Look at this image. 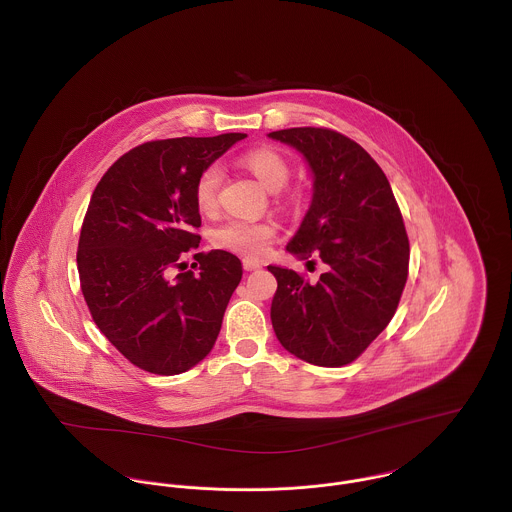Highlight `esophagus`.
I'll return each instance as SVG.
<instances>
[{
  "mask_svg": "<svg viewBox=\"0 0 512 512\" xmlns=\"http://www.w3.org/2000/svg\"><path fill=\"white\" fill-rule=\"evenodd\" d=\"M242 266H244L246 272H254V270H260V268H262V264H260L258 260H250V258H244V260H242Z\"/></svg>",
  "mask_w": 512,
  "mask_h": 512,
  "instance_id": "1",
  "label": "esophagus"
}]
</instances>
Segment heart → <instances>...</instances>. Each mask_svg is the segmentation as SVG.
Here are the masks:
<instances>
[{"mask_svg": "<svg viewBox=\"0 0 512 512\" xmlns=\"http://www.w3.org/2000/svg\"><path fill=\"white\" fill-rule=\"evenodd\" d=\"M240 163L268 189L280 191L290 179L288 161L270 147L250 149L240 157ZM222 169L209 165L201 171L195 183V203L201 213H213L219 205ZM276 238V224L270 220H228L215 232V244L246 258H260L268 252Z\"/></svg>", "mask_w": 512, "mask_h": 512, "instance_id": "1", "label": "heart"}]
</instances>
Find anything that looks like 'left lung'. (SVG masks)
<instances>
[{"mask_svg": "<svg viewBox=\"0 0 512 512\" xmlns=\"http://www.w3.org/2000/svg\"><path fill=\"white\" fill-rule=\"evenodd\" d=\"M268 138L297 149L313 173L311 205L286 250L327 264L315 284L268 266L278 280L270 309L276 337L305 363L349 365L386 329L404 292V220L384 171L357 142L327 128Z\"/></svg>", "mask_w": 512, "mask_h": 512, "instance_id": "1", "label": "left lung"}]
</instances>
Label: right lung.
Listing matches in <instances>:
<instances>
[{"label": "right lung", "mask_w": 512, "mask_h": 512, "mask_svg": "<svg viewBox=\"0 0 512 512\" xmlns=\"http://www.w3.org/2000/svg\"><path fill=\"white\" fill-rule=\"evenodd\" d=\"M246 134L157 140L124 153L96 185L76 266L90 315L106 339L147 372L173 376L201 363L219 337L242 278L226 250L195 254L197 274L173 270L199 246L195 183Z\"/></svg>", "instance_id": "add662e5"}]
</instances>
